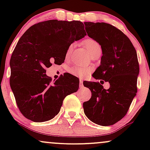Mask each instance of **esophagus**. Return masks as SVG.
Segmentation results:
<instances>
[{"instance_id":"obj_1","label":"esophagus","mask_w":150,"mask_h":150,"mask_svg":"<svg viewBox=\"0 0 150 150\" xmlns=\"http://www.w3.org/2000/svg\"><path fill=\"white\" fill-rule=\"evenodd\" d=\"M80 87H83V80H80Z\"/></svg>"}]
</instances>
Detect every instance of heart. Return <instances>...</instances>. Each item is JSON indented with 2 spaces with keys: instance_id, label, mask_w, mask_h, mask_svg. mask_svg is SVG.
<instances>
[{
  "instance_id": "1",
  "label": "heart",
  "mask_w": 150,
  "mask_h": 150,
  "mask_svg": "<svg viewBox=\"0 0 150 150\" xmlns=\"http://www.w3.org/2000/svg\"><path fill=\"white\" fill-rule=\"evenodd\" d=\"M84 45H85V48L87 49V51H88L91 56H92V55L94 54V53L97 52V51L101 50V46L100 44H99V43L92 39H87L85 40V42H84ZM74 46H75L74 44H71L68 46L66 51V58H68V56H70L72 50L73 49ZM70 71V73L74 75H77V76L79 77H82L85 76L87 74H88L89 72H90V69L87 68H84V67L76 65V66L72 68Z\"/></svg>"
}]
</instances>
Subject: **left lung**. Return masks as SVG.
<instances>
[{"instance_id": "obj_1", "label": "left lung", "mask_w": 150, "mask_h": 150, "mask_svg": "<svg viewBox=\"0 0 150 150\" xmlns=\"http://www.w3.org/2000/svg\"><path fill=\"white\" fill-rule=\"evenodd\" d=\"M84 24L87 35L99 42L102 50L100 65L92 77L110 84L109 89H105L99 82L83 83L92 92L91 99L83 103L84 112L96 124L111 125L126 115L137 93L140 70L137 52L129 38L114 26L105 22Z\"/></svg>"}]
</instances>
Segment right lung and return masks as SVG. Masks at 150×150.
<instances>
[{
	"mask_svg": "<svg viewBox=\"0 0 150 150\" xmlns=\"http://www.w3.org/2000/svg\"><path fill=\"white\" fill-rule=\"evenodd\" d=\"M86 34L82 22L51 20L32 25L20 37L10 58V85L25 118L34 122L52 119L65 97L78 90L77 77L66 73L53 82L46 68L62 64L68 46Z\"/></svg>",
	"mask_w": 150,
	"mask_h": 150,
	"instance_id": "1",
	"label": "right lung"
}]
</instances>
